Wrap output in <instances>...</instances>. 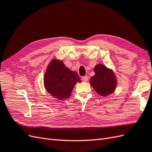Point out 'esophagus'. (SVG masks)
<instances>
[{
	"mask_svg": "<svg viewBox=\"0 0 152 152\" xmlns=\"http://www.w3.org/2000/svg\"><path fill=\"white\" fill-rule=\"evenodd\" d=\"M82 80H83L84 82H87V80H88V77H87V76L82 77Z\"/></svg>",
	"mask_w": 152,
	"mask_h": 152,
	"instance_id": "obj_1",
	"label": "esophagus"
}]
</instances>
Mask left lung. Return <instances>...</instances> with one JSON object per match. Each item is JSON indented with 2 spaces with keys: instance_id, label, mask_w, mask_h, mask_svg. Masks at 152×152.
Masks as SVG:
<instances>
[{
  "instance_id": "8db88e82",
  "label": "left lung",
  "mask_w": 152,
  "mask_h": 152,
  "mask_svg": "<svg viewBox=\"0 0 152 152\" xmlns=\"http://www.w3.org/2000/svg\"><path fill=\"white\" fill-rule=\"evenodd\" d=\"M95 75L90 79V84L97 93L107 96L114 92L117 84V78L112 70L97 64L94 68Z\"/></svg>"
}]
</instances>
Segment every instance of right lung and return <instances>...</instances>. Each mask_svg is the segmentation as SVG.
<instances>
[{"instance_id": "add662e5", "label": "right lung", "mask_w": 152, "mask_h": 152, "mask_svg": "<svg viewBox=\"0 0 152 152\" xmlns=\"http://www.w3.org/2000/svg\"><path fill=\"white\" fill-rule=\"evenodd\" d=\"M77 82L81 80L75 72L72 71L62 61L53 59L44 74L45 89L54 98L63 100L69 98Z\"/></svg>"}]
</instances>
